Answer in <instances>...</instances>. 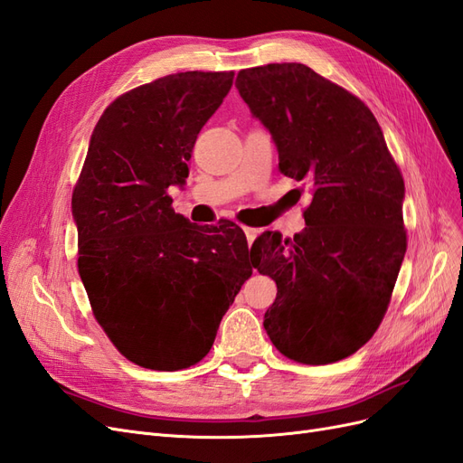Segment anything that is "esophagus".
<instances>
[{
  "label": "esophagus",
  "mask_w": 463,
  "mask_h": 463,
  "mask_svg": "<svg viewBox=\"0 0 463 463\" xmlns=\"http://www.w3.org/2000/svg\"><path fill=\"white\" fill-rule=\"evenodd\" d=\"M243 232H245V237H247L249 245L257 240V235H259V230H257V228H249V226H243Z\"/></svg>",
  "instance_id": "esophagus-1"
}]
</instances>
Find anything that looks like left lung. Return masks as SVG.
<instances>
[{
	"label": "left lung",
	"instance_id": "8db88e82",
	"mask_svg": "<svg viewBox=\"0 0 463 463\" xmlns=\"http://www.w3.org/2000/svg\"><path fill=\"white\" fill-rule=\"evenodd\" d=\"M235 87L270 131L279 172L313 191L301 233L264 232L250 247L278 286L264 330L293 361H340L383 322L408 247L400 167L373 111L311 67L243 69Z\"/></svg>",
	"mask_w": 463,
	"mask_h": 463
}]
</instances>
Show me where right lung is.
Segmentation results:
<instances>
[{
    "label": "right lung",
    "instance_id": "1",
    "mask_svg": "<svg viewBox=\"0 0 463 463\" xmlns=\"http://www.w3.org/2000/svg\"><path fill=\"white\" fill-rule=\"evenodd\" d=\"M233 71H187L121 94L98 119L71 208L79 274L98 325L138 367L179 371L214 344L253 274L235 223L197 226L175 214L191 152Z\"/></svg>",
    "mask_w": 463,
    "mask_h": 463
}]
</instances>
